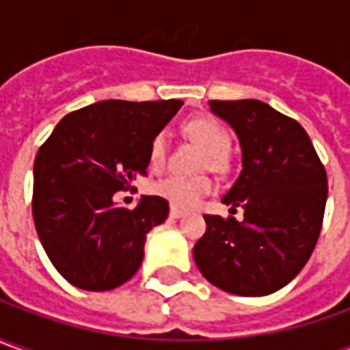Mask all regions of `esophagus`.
<instances>
[{"label": "esophagus", "mask_w": 350, "mask_h": 350, "mask_svg": "<svg viewBox=\"0 0 350 350\" xmlns=\"http://www.w3.org/2000/svg\"><path fill=\"white\" fill-rule=\"evenodd\" d=\"M170 217L172 219H180V217H184V211L178 209V207H170Z\"/></svg>", "instance_id": "34e87169"}]
</instances>
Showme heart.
Masks as SVG:
<instances>
[{
    "label": "heart",
    "mask_w": 350,
    "mask_h": 350,
    "mask_svg": "<svg viewBox=\"0 0 350 350\" xmlns=\"http://www.w3.org/2000/svg\"><path fill=\"white\" fill-rule=\"evenodd\" d=\"M184 133L187 139H191L198 147L205 151V157L201 159V166L209 170H221L224 168L226 152L230 149V135L219 122L211 118H196L189 120L184 126ZM166 135L159 133L154 135L149 147V163L152 168H161L166 161ZM213 184L205 176H196V178H184V176H166L159 180L152 191L157 196L166 199L172 207L180 209H189L198 205L205 196H209Z\"/></svg>",
    "instance_id": "heart-1"
}]
</instances>
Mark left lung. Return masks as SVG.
<instances>
[{
  "mask_svg": "<svg viewBox=\"0 0 350 350\" xmlns=\"http://www.w3.org/2000/svg\"><path fill=\"white\" fill-rule=\"evenodd\" d=\"M238 137L242 172L224 193L244 221L205 215L193 246L201 275L224 293L265 296L295 279L318 242L327 176L318 152L293 118L261 100H209Z\"/></svg>",
  "mask_w": 350,
  "mask_h": 350,
  "instance_id": "obj_1",
  "label": "left lung"
}]
</instances>
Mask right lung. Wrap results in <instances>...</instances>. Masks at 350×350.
Instances as JSON below:
<instances>
[{"instance_id":"right-lung-1","label":"right lung","mask_w":350,"mask_h":350,"mask_svg":"<svg viewBox=\"0 0 350 350\" xmlns=\"http://www.w3.org/2000/svg\"><path fill=\"white\" fill-rule=\"evenodd\" d=\"M182 100H103L59 120L34 159L32 217L57 273L83 291H112L143 263L151 228L168 217V201L141 196L135 209L114 193L149 166L154 135Z\"/></svg>"}]
</instances>
